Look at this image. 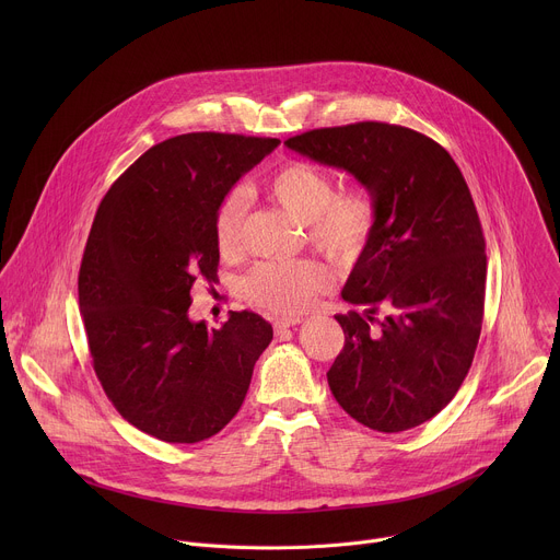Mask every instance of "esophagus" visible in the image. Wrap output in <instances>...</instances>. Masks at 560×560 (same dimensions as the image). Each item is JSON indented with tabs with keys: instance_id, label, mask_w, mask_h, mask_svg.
<instances>
[{
	"instance_id": "obj_1",
	"label": "esophagus",
	"mask_w": 560,
	"mask_h": 560,
	"mask_svg": "<svg viewBox=\"0 0 560 560\" xmlns=\"http://www.w3.org/2000/svg\"><path fill=\"white\" fill-rule=\"evenodd\" d=\"M301 322H303L301 316H279L277 322H275V332L279 335V332H283V330H288L292 326H299Z\"/></svg>"
}]
</instances>
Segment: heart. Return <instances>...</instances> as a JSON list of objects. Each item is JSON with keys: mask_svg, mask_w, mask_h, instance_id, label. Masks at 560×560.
<instances>
[{"mask_svg": "<svg viewBox=\"0 0 560 560\" xmlns=\"http://www.w3.org/2000/svg\"><path fill=\"white\" fill-rule=\"evenodd\" d=\"M266 192L305 225L310 244L337 264H352L376 225V203L365 188L337 190L335 177L310 162H288L266 179ZM246 197L230 192L214 212V236L221 253H232L242 236ZM328 283V270L314 259L261 264L244 283L250 303L296 314L312 305Z\"/></svg>", "mask_w": 560, "mask_h": 560, "instance_id": "heart-1", "label": "heart"}]
</instances>
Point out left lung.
Returning <instances> with one entry per match:
<instances>
[{"instance_id": "8db88e82", "label": "left lung", "mask_w": 560, "mask_h": 560, "mask_svg": "<svg viewBox=\"0 0 560 560\" xmlns=\"http://www.w3.org/2000/svg\"><path fill=\"white\" fill-rule=\"evenodd\" d=\"M285 145L361 182L376 225L341 296L346 346L328 383L339 406L376 432L430 421L458 392L483 326L486 236L469 188L434 139L383 121L316 128ZM378 306L388 310L381 323Z\"/></svg>"}]
</instances>
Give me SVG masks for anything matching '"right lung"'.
Listing matches in <instances>:
<instances>
[{
  "instance_id": "add662e5",
  "label": "right lung",
  "mask_w": 560,
  "mask_h": 560,
  "mask_svg": "<svg viewBox=\"0 0 560 560\" xmlns=\"http://www.w3.org/2000/svg\"><path fill=\"white\" fill-rule=\"evenodd\" d=\"M279 145L270 137L188 132L145 150L102 199L79 268L95 374L117 412L166 443H199L242 408L272 341L255 312L219 330L188 316L190 290L217 279L214 212Z\"/></svg>"
}]
</instances>
